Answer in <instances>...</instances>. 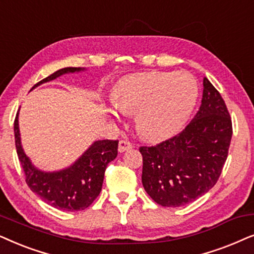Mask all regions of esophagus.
Here are the masks:
<instances>
[{"mask_svg": "<svg viewBox=\"0 0 254 254\" xmlns=\"http://www.w3.org/2000/svg\"><path fill=\"white\" fill-rule=\"evenodd\" d=\"M133 147V145L130 143L129 140H120V143H118V151L121 152H125V151H129L131 148Z\"/></svg>", "mask_w": 254, "mask_h": 254, "instance_id": "34e87169", "label": "esophagus"}]
</instances>
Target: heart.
<instances>
[{"label":"heart","instance_id":"1","mask_svg":"<svg viewBox=\"0 0 254 254\" xmlns=\"http://www.w3.org/2000/svg\"><path fill=\"white\" fill-rule=\"evenodd\" d=\"M198 96L195 77L187 72H145L127 76L114 92L122 114L136 115L139 136L161 141L179 132Z\"/></svg>","mask_w":254,"mask_h":254}]
</instances>
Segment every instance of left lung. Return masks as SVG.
<instances>
[{
	"label": "left lung",
	"mask_w": 254,
	"mask_h": 254,
	"mask_svg": "<svg viewBox=\"0 0 254 254\" xmlns=\"http://www.w3.org/2000/svg\"><path fill=\"white\" fill-rule=\"evenodd\" d=\"M232 123L224 100L207 77L201 107L177 136L141 146V182L162 207H181L214 187L228 158Z\"/></svg>",
	"instance_id": "obj_1"
}]
</instances>
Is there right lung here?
<instances>
[{"instance_id": "obj_1", "label": "right lung", "mask_w": 254, "mask_h": 254, "mask_svg": "<svg viewBox=\"0 0 254 254\" xmlns=\"http://www.w3.org/2000/svg\"><path fill=\"white\" fill-rule=\"evenodd\" d=\"M84 69L65 67L39 81L32 89L64 74L79 73ZM13 131L17 155L25 173L26 184L43 201L62 210L79 211L89 207L100 195L108 164L117 157L118 140H95L70 166L60 171L45 172L37 168L23 150L18 113L13 123Z\"/></svg>"}]
</instances>
